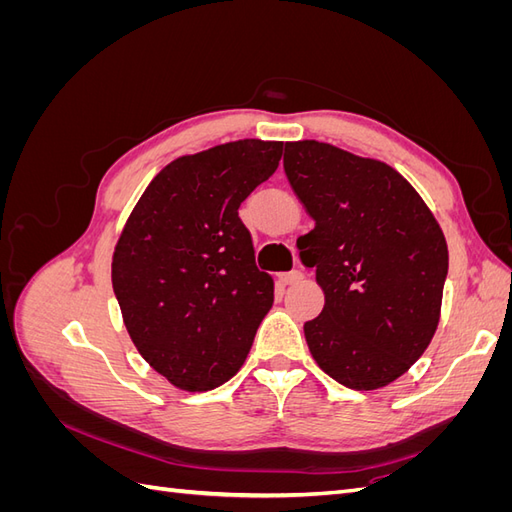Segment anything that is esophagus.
I'll return each instance as SVG.
<instances>
[{"label": "esophagus", "instance_id": "34e87169", "mask_svg": "<svg viewBox=\"0 0 512 512\" xmlns=\"http://www.w3.org/2000/svg\"><path fill=\"white\" fill-rule=\"evenodd\" d=\"M303 280V273L301 271H290V273H282L280 275V282L284 286H292V284H299Z\"/></svg>", "mask_w": 512, "mask_h": 512}]
</instances>
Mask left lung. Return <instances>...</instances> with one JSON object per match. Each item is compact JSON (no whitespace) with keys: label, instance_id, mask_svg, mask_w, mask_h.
<instances>
[{"label":"left lung","instance_id":"left-lung-1","mask_svg":"<svg viewBox=\"0 0 512 512\" xmlns=\"http://www.w3.org/2000/svg\"><path fill=\"white\" fill-rule=\"evenodd\" d=\"M284 173L316 222L297 243L324 292L303 327L309 352L348 389L391 384L438 329L448 250L436 218L389 164L327 143H286Z\"/></svg>","mask_w":512,"mask_h":512}]
</instances>
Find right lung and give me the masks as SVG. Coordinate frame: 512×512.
Here are the masks:
<instances>
[{"label": "right lung", "instance_id": "obj_1", "mask_svg": "<svg viewBox=\"0 0 512 512\" xmlns=\"http://www.w3.org/2000/svg\"><path fill=\"white\" fill-rule=\"evenodd\" d=\"M284 143L245 138L162 168L113 254V290L143 359L183 391L241 369L273 280L256 267L239 207L282 160Z\"/></svg>", "mask_w": 512, "mask_h": 512}]
</instances>
